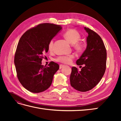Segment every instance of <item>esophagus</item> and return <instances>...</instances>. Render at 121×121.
<instances>
[{
  "label": "esophagus",
  "instance_id": "esophagus-1",
  "mask_svg": "<svg viewBox=\"0 0 121 121\" xmlns=\"http://www.w3.org/2000/svg\"><path fill=\"white\" fill-rule=\"evenodd\" d=\"M65 67V65H60V69H61Z\"/></svg>",
  "mask_w": 121,
  "mask_h": 121
}]
</instances>
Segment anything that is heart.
Instances as JSON below:
<instances>
[{
  "label": "heart",
  "mask_w": 121,
  "mask_h": 121,
  "mask_svg": "<svg viewBox=\"0 0 121 121\" xmlns=\"http://www.w3.org/2000/svg\"><path fill=\"white\" fill-rule=\"evenodd\" d=\"M64 37L67 40V41L73 45L74 48L78 52H81L83 49V45L82 43L79 41L80 39L81 36L78 32L74 29H69L65 33ZM53 46V40H51L48 44V49L52 50ZM74 58L73 55H69L68 56H61L58 57L56 60L64 64H69L71 63L72 60Z\"/></svg>",
  "instance_id": "heart-1"
}]
</instances>
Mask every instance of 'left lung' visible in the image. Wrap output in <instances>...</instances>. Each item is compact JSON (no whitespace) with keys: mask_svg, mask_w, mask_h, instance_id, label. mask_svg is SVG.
Segmentation results:
<instances>
[{"mask_svg":"<svg viewBox=\"0 0 121 121\" xmlns=\"http://www.w3.org/2000/svg\"><path fill=\"white\" fill-rule=\"evenodd\" d=\"M84 30L88 34L86 48L76 61L77 65L84 67L81 71L73 67L70 75L71 86L81 92L92 89L99 82L105 71L107 60V51L101 37L89 28L84 27Z\"/></svg>","mask_w":121,"mask_h":121,"instance_id":"1","label":"left lung"}]
</instances>
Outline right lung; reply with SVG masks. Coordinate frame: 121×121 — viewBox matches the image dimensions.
Wrapping results in <instances>:
<instances>
[{
  "label": "right lung",
  "instance_id": "add662e5",
  "mask_svg": "<svg viewBox=\"0 0 121 121\" xmlns=\"http://www.w3.org/2000/svg\"><path fill=\"white\" fill-rule=\"evenodd\" d=\"M60 25L43 23L26 32L21 37L14 59L17 78L25 88L33 93L46 90L52 83L59 65L52 61L42 65L51 40L61 30Z\"/></svg>",
  "mask_w": 121,
  "mask_h": 121
}]
</instances>
